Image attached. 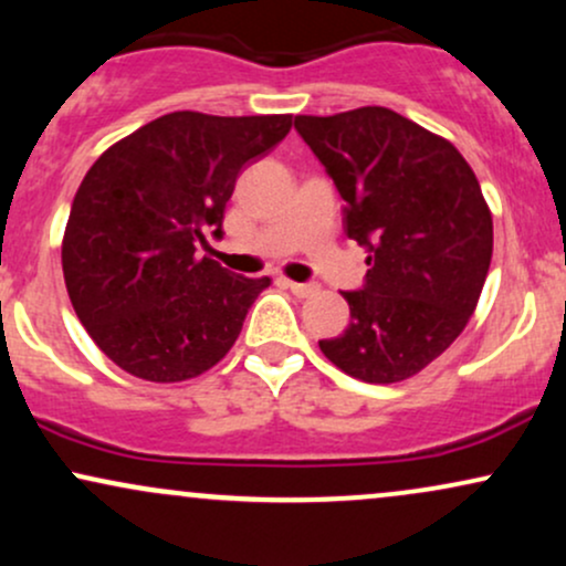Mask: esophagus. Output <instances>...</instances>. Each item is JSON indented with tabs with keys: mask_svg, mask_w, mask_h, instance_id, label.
Here are the masks:
<instances>
[{
	"mask_svg": "<svg viewBox=\"0 0 566 566\" xmlns=\"http://www.w3.org/2000/svg\"><path fill=\"white\" fill-rule=\"evenodd\" d=\"M284 287H287L292 295H297V297H308L319 290L316 284H305V282H284Z\"/></svg>",
	"mask_w": 566,
	"mask_h": 566,
	"instance_id": "esophagus-1",
	"label": "esophagus"
}]
</instances>
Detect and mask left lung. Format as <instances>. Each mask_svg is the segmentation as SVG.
I'll return each instance as SVG.
<instances>
[{
  "instance_id": "1",
  "label": "left lung",
  "mask_w": 566,
  "mask_h": 566,
  "mask_svg": "<svg viewBox=\"0 0 566 566\" xmlns=\"http://www.w3.org/2000/svg\"><path fill=\"white\" fill-rule=\"evenodd\" d=\"M367 247V282L343 292L350 324L322 354L365 382L418 375L465 329L492 261V212L463 154L382 106L295 116Z\"/></svg>"
}]
</instances>
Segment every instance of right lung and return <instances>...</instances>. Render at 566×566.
<instances>
[{"label":"right lung","mask_w":566,"mask_h":566,"mask_svg":"<svg viewBox=\"0 0 566 566\" xmlns=\"http://www.w3.org/2000/svg\"><path fill=\"white\" fill-rule=\"evenodd\" d=\"M290 114L172 112L97 157L63 233V279L95 346L135 378L180 382L229 354L271 279L199 258L223 233L247 161L290 133Z\"/></svg>","instance_id":"1"}]
</instances>
